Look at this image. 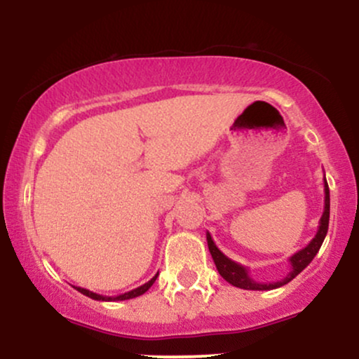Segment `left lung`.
<instances>
[{
    "label": "left lung",
    "mask_w": 359,
    "mask_h": 359,
    "mask_svg": "<svg viewBox=\"0 0 359 359\" xmlns=\"http://www.w3.org/2000/svg\"><path fill=\"white\" fill-rule=\"evenodd\" d=\"M329 208H331V201H329V185L324 177V212L323 216H320L319 228H317L316 236L312 238L311 243H309L306 248L299 250L297 253H294L290 258H288V262H290V271H288L282 280H278V282L262 283L251 278L250 270L246 269V266L240 265V263L234 262V259L226 257V255L216 246V243H214L211 234L205 233L209 251H211V257L214 259V263H216L217 271H219V275L226 280V282H229L231 285L238 288H245V290H273V288L285 285V283L290 282V280H294L300 271L306 269L309 263L314 259L317 251L320 250V246H323V241L325 234H327V228H329Z\"/></svg>",
    "instance_id": "obj_1"
}]
</instances>
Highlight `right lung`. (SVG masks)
<instances>
[{"instance_id": "1", "label": "right lung", "mask_w": 359, "mask_h": 359, "mask_svg": "<svg viewBox=\"0 0 359 359\" xmlns=\"http://www.w3.org/2000/svg\"><path fill=\"white\" fill-rule=\"evenodd\" d=\"M156 277H158V273H156L151 280H148L147 283H143V285L133 288V290H130V292H125V294H121V295H116V297H106V295H100V294H96V292H90V290H88V288H82V287H76V290L81 292L82 295H86V297H89V299L104 300V302H116V300H128V299H135V297H140V295H143L148 288L154 285Z\"/></svg>"}]
</instances>
